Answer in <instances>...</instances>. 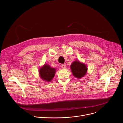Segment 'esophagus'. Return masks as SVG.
<instances>
[{
	"mask_svg": "<svg viewBox=\"0 0 123 123\" xmlns=\"http://www.w3.org/2000/svg\"><path fill=\"white\" fill-rule=\"evenodd\" d=\"M61 67L63 68H66V65L65 64H61Z\"/></svg>",
	"mask_w": 123,
	"mask_h": 123,
	"instance_id": "obj_1",
	"label": "esophagus"
}]
</instances>
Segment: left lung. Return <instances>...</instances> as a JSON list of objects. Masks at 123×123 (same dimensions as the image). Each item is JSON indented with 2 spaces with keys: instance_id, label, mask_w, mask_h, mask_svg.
<instances>
[{
  "instance_id": "left-lung-1",
  "label": "left lung",
  "mask_w": 123,
  "mask_h": 123,
  "mask_svg": "<svg viewBox=\"0 0 123 123\" xmlns=\"http://www.w3.org/2000/svg\"><path fill=\"white\" fill-rule=\"evenodd\" d=\"M70 68L74 76L77 79L84 77L87 72V66L78 60H75L72 63Z\"/></svg>"
}]
</instances>
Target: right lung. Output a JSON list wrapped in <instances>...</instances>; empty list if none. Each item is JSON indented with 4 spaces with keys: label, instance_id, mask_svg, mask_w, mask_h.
<instances>
[{
    "label": "right lung",
    "instance_id": "obj_1",
    "mask_svg": "<svg viewBox=\"0 0 123 123\" xmlns=\"http://www.w3.org/2000/svg\"><path fill=\"white\" fill-rule=\"evenodd\" d=\"M56 70L47 64H45L39 69V75L41 79L47 82H50L54 78Z\"/></svg>",
    "mask_w": 123,
    "mask_h": 123
}]
</instances>
